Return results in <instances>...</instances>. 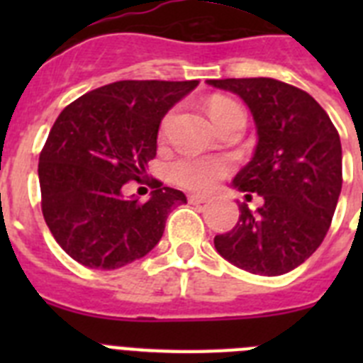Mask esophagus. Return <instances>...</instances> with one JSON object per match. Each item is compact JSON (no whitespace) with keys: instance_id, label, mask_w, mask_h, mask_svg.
I'll return each instance as SVG.
<instances>
[{"instance_id":"obj_1","label":"esophagus","mask_w":363,"mask_h":363,"mask_svg":"<svg viewBox=\"0 0 363 363\" xmlns=\"http://www.w3.org/2000/svg\"><path fill=\"white\" fill-rule=\"evenodd\" d=\"M207 198H203V196H198V194H191V196H189V203H192V205H203V203H207Z\"/></svg>"}]
</instances>
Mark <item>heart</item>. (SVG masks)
<instances>
[{"mask_svg":"<svg viewBox=\"0 0 363 363\" xmlns=\"http://www.w3.org/2000/svg\"><path fill=\"white\" fill-rule=\"evenodd\" d=\"M211 118L218 127L225 125L233 118H245L243 108L236 101L223 96H214L207 104ZM171 121V112L162 120V133ZM230 162L225 158H214V156H182L171 163V178L179 187L189 191L209 192L220 184L230 172Z\"/></svg>","mask_w":363,"mask_h":363,"instance_id":"b5f03b06","label":"heart"}]
</instances>
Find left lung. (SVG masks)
I'll return each mask as SVG.
<instances>
[{
  "mask_svg": "<svg viewBox=\"0 0 363 363\" xmlns=\"http://www.w3.org/2000/svg\"><path fill=\"white\" fill-rule=\"evenodd\" d=\"M207 83L238 94L251 108L258 145L234 187L264 198L255 213L240 203L238 223L216 234L214 247L252 274H285L318 249L331 227L342 191L338 130L313 96L289 83L272 78Z\"/></svg>",
  "mask_w": 363,
  "mask_h": 363,
  "instance_id": "1",
  "label": "left lung"
}]
</instances>
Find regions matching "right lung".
I'll list each match as a JSON object with an SVG mask.
<instances>
[{"instance_id":"obj_1","label":"right lung","mask_w":363,"mask_h":363,"mask_svg":"<svg viewBox=\"0 0 363 363\" xmlns=\"http://www.w3.org/2000/svg\"><path fill=\"white\" fill-rule=\"evenodd\" d=\"M198 85L121 79L86 92L56 118L40 152L41 213L63 251L91 269H118L162 238L182 191L145 178L165 112ZM154 188L149 202L125 201V183Z\"/></svg>"}]
</instances>
